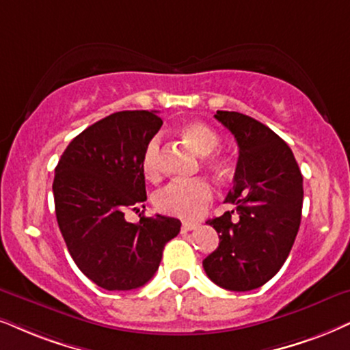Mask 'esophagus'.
Masks as SVG:
<instances>
[{
	"mask_svg": "<svg viewBox=\"0 0 350 350\" xmlns=\"http://www.w3.org/2000/svg\"><path fill=\"white\" fill-rule=\"evenodd\" d=\"M198 224L197 223H184L183 224V231L187 232V231H193V229H197Z\"/></svg>",
	"mask_w": 350,
	"mask_h": 350,
	"instance_id": "34e87169",
	"label": "esophagus"
}]
</instances>
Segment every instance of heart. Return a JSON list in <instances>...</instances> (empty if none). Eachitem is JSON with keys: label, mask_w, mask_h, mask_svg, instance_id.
Instances as JSON below:
<instances>
[{"label": "heart", "mask_w": 350, "mask_h": 350, "mask_svg": "<svg viewBox=\"0 0 350 350\" xmlns=\"http://www.w3.org/2000/svg\"><path fill=\"white\" fill-rule=\"evenodd\" d=\"M180 135L190 147L202 157L213 153L219 147V135L206 124L190 121L180 126ZM161 139L153 135L145 145L142 153V170L148 179H158L161 174ZM213 200V189L203 179L174 180L154 193L153 203L161 213L176 216L180 219H197Z\"/></svg>", "instance_id": "obj_1"}]
</instances>
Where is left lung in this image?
I'll return each mask as SVG.
<instances>
[{"label": "left lung", "instance_id": "left-lung-1", "mask_svg": "<svg viewBox=\"0 0 350 350\" xmlns=\"http://www.w3.org/2000/svg\"><path fill=\"white\" fill-rule=\"evenodd\" d=\"M215 118L239 147L224 200L236 210L206 221L219 245L203 269L223 289L245 293L271 280L289 256L302 216V174L289 145L265 124L236 111H216Z\"/></svg>", "mask_w": 350, "mask_h": 350}]
</instances>
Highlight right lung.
Segmentation results:
<instances>
[{"label": "right lung", "instance_id": "add662e5", "mask_svg": "<svg viewBox=\"0 0 350 350\" xmlns=\"http://www.w3.org/2000/svg\"><path fill=\"white\" fill-rule=\"evenodd\" d=\"M161 126L158 111L109 114L74 137L57 161V226L79 269L106 291L147 284L166 242L180 231V221L170 216L124 218L127 210L145 208L142 153Z\"/></svg>", "mask_w": 350, "mask_h": 350}]
</instances>
